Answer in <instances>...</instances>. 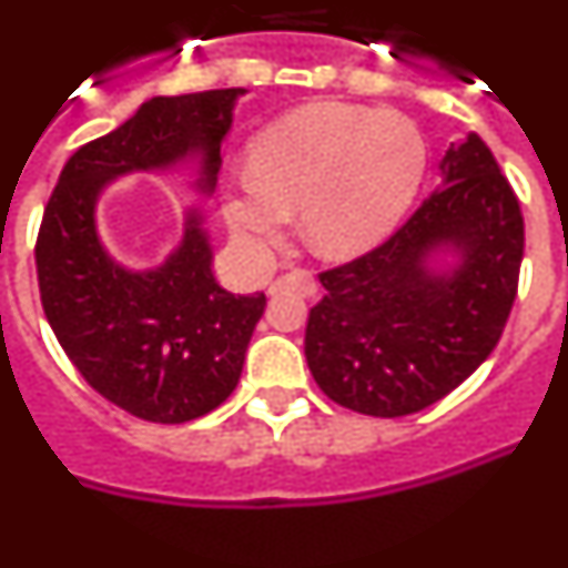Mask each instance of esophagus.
<instances>
[{
    "label": "esophagus",
    "instance_id": "obj_1",
    "mask_svg": "<svg viewBox=\"0 0 568 568\" xmlns=\"http://www.w3.org/2000/svg\"><path fill=\"white\" fill-rule=\"evenodd\" d=\"M284 290H298V293L304 295H313L315 293L313 273H307V270H293V273L278 275V278L270 284V295H278L284 293Z\"/></svg>",
    "mask_w": 568,
    "mask_h": 568
}]
</instances>
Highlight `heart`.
Returning <instances> with one entry per match:
<instances>
[{
    "instance_id": "heart-1",
    "label": "heart",
    "mask_w": 568,
    "mask_h": 568,
    "mask_svg": "<svg viewBox=\"0 0 568 568\" xmlns=\"http://www.w3.org/2000/svg\"><path fill=\"white\" fill-rule=\"evenodd\" d=\"M424 168V139L404 115L304 104L250 142L247 170L222 182V219L241 250L261 255L284 239L298 210L313 253L355 258L404 219Z\"/></svg>"
}]
</instances>
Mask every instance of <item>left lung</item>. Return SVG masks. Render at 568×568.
<instances>
[{
    "instance_id": "8db88e82",
    "label": "left lung",
    "mask_w": 568,
    "mask_h": 568,
    "mask_svg": "<svg viewBox=\"0 0 568 568\" xmlns=\"http://www.w3.org/2000/svg\"><path fill=\"white\" fill-rule=\"evenodd\" d=\"M440 179L381 247L318 275L304 355L321 393L353 413L400 418L453 393L518 295L524 215L478 133L449 144Z\"/></svg>"
}]
</instances>
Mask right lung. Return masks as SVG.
I'll list each match as a JSON object with an SVG mask.
<instances>
[{"label": "right lung", "mask_w": 568, "mask_h": 568, "mask_svg": "<svg viewBox=\"0 0 568 568\" xmlns=\"http://www.w3.org/2000/svg\"><path fill=\"white\" fill-rule=\"evenodd\" d=\"M244 93L224 88L144 102L113 133L70 155L42 215L37 275L50 329L99 395L153 424L202 418L230 398L267 298L219 287L195 207L162 264H119L99 235V195L119 175L187 162L199 173L193 187L213 193Z\"/></svg>", "instance_id": "obj_1"}]
</instances>
